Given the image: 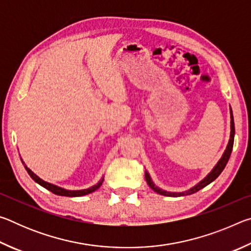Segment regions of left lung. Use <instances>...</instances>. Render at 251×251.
<instances>
[{"mask_svg":"<svg viewBox=\"0 0 251 251\" xmlns=\"http://www.w3.org/2000/svg\"><path fill=\"white\" fill-rule=\"evenodd\" d=\"M230 115H231L230 116L231 117V122H230L231 123V131H230V139H229L227 148H226V151H225L223 157L218 161V164L216 165L215 168L212 169L211 173L205 178V179H202L201 182H199V184H197L196 186L193 187L192 189H189L188 192H186V193H168V192H165V190H161L159 188H157V187H155V185L152 184L150 175H148V173L146 172L145 173V178H146V180L148 182V185H150L156 193H158L160 195H164V196L176 197V196H184V195H192V194L197 193L198 190H201V188H203V187L209 185L211 181H214L216 178H217L220 175V174H222V172L224 171V168L226 167V165H227L228 160H229V157H230V155H231V151H232V146H233V137H235V123H233V116H232L231 108H230Z\"/></svg>","mask_w":251,"mask_h":251,"instance_id":"obj_1","label":"left lung"}]
</instances>
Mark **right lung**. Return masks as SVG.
<instances>
[{
	"label": "right lung",
	"instance_id": "1",
	"mask_svg": "<svg viewBox=\"0 0 251 251\" xmlns=\"http://www.w3.org/2000/svg\"><path fill=\"white\" fill-rule=\"evenodd\" d=\"M22 160V159H21ZM23 163V161H22ZM24 164V163H23ZM25 169H26L28 175L31 176L34 180H35L37 184H40L41 186H43L44 188L49 189L50 192H52L53 194L55 195H58V196H67V197H78V196H84V195H87V194H91L93 192H95L96 189H99L101 182H103L104 179L100 180V182L95 186L91 187V188H87V189H83V190H67V189H64V188H61V187L58 186H55L53 184H50V182L48 181H44L43 179H41V178L39 176H36L35 174H34L31 169H28L26 166H25Z\"/></svg>",
	"mask_w": 251,
	"mask_h": 251
}]
</instances>
